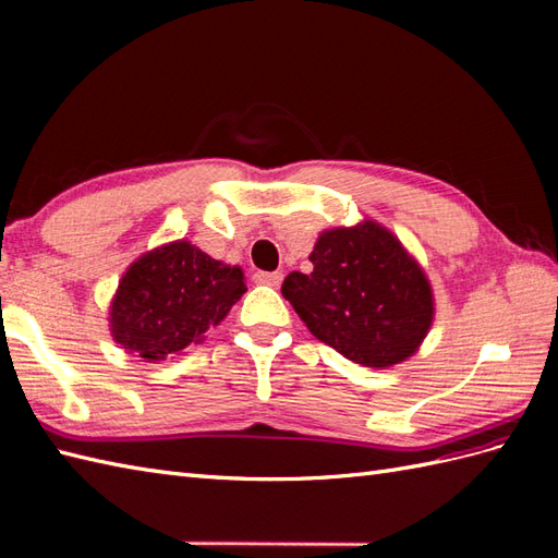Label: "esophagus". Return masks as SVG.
<instances>
[{
	"label": "esophagus",
	"mask_w": 558,
	"mask_h": 558,
	"mask_svg": "<svg viewBox=\"0 0 558 558\" xmlns=\"http://www.w3.org/2000/svg\"><path fill=\"white\" fill-rule=\"evenodd\" d=\"M253 279H255V283H265V287L277 289L281 279H283V275H281V271H255Z\"/></svg>",
	"instance_id": "34e87169"
}]
</instances>
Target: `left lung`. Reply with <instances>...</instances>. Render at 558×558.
Wrapping results in <instances>:
<instances>
[{
	"label": "left lung",
	"mask_w": 558,
	"mask_h": 558,
	"mask_svg": "<svg viewBox=\"0 0 558 558\" xmlns=\"http://www.w3.org/2000/svg\"><path fill=\"white\" fill-rule=\"evenodd\" d=\"M312 271H291L281 293L310 333L350 362L388 369L410 360L436 319V298L416 257L378 225L324 229Z\"/></svg>",
	"instance_id": "8db88e82"
}]
</instances>
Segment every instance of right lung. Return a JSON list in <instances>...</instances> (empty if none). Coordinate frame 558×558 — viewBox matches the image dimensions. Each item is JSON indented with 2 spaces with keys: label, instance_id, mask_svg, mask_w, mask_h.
I'll return each mask as SVG.
<instances>
[{
  "label": "right lung",
  "instance_id": "right-lung-1",
  "mask_svg": "<svg viewBox=\"0 0 558 558\" xmlns=\"http://www.w3.org/2000/svg\"><path fill=\"white\" fill-rule=\"evenodd\" d=\"M243 293L246 277L239 265L177 239L146 251L125 269L108 305V329L125 352L162 362L201 343Z\"/></svg>",
  "mask_w": 558,
  "mask_h": 558
}]
</instances>
